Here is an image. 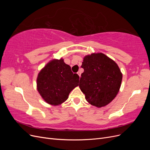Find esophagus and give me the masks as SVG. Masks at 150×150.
Segmentation results:
<instances>
[{"label":"esophagus","mask_w":150,"mask_h":150,"mask_svg":"<svg viewBox=\"0 0 150 150\" xmlns=\"http://www.w3.org/2000/svg\"><path fill=\"white\" fill-rule=\"evenodd\" d=\"M81 72H81V71L80 70V71H79L78 72V75L81 77Z\"/></svg>","instance_id":"34e87169"}]
</instances>
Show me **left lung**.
I'll return each mask as SVG.
<instances>
[{"instance_id":"1","label":"left lung","mask_w":150,"mask_h":150,"mask_svg":"<svg viewBox=\"0 0 150 150\" xmlns=\"http://www.w3.org/2000/svg\"><path fill=\"white\" fill-rule=\"evenodd\" d=\"M79 88L91 105L101 108L111 102L121 86L122 74L116 63L103 53L84 57Z\"/></svg>"}]
</instances>
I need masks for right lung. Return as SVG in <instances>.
Wrapping results in <instances>:
<instances>
[{"label": "right lung", "instance_id": "add662e5", "mask_svg": "<svg viewBox=\"0 0 150 150\" xmlns=\"http://www.w3.org/2000/svg\"><path fill=\"white\" fill-rule=\"evenodd\" d=\"M79 76L62 59L49 62L37 79L38 90L45 101L59 105L68 98L71 91L79 85Z\"/></svg>", "mask_w": 150, "mask_h": 150}]
</instances>
